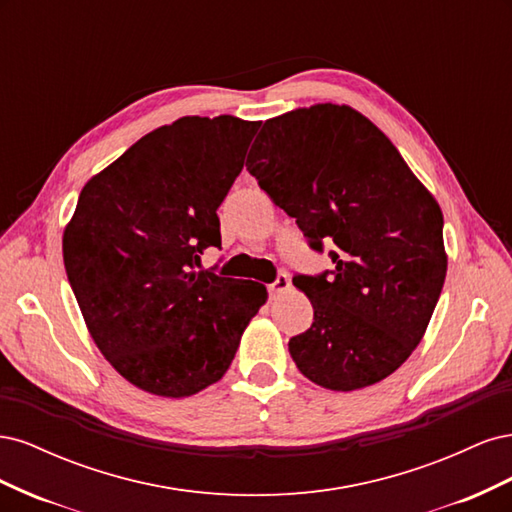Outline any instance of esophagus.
I'll list each match as a JSON object with an SVG mask.
<instances>
[{
	"label": "esophagus",
	"mask_w": 512,
	"mask_h": 512,
	"mask_svg": "<svg viewBox=\"0 0 512 512\" xmlns=\"http://www.w3.org/2000/svg\"><path fill=\"white\" fill-rule=\"evenodd\" d=\"M288 288H290V277H288L286 273H280V275L275 277V282L269 284L271 297H275V294H280V292H284V290H288Z\"/></svg>",
	"instance_id": "1"
}]
</instances>
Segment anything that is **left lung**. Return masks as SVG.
<instances>
[{"label":"left lung","instance_id":"1","mask_svg":"<svg viewBox=\"0 0 512 512\" xmlns=\"http://www.w3.org/2000/svg\"><path fill=\"white\" fill-rule=\"evenodd\" d=\"M247 170L331 271L292 277L314 322L290 337L299 371L331 391L391 376L421 342L446 277L442 211L395 145L350 106L265 121Z\"/></svg>","mask_w":512,"mask_h":512}]
</instances>
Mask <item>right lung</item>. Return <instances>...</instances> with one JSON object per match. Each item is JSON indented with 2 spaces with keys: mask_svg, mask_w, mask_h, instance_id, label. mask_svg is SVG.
Listing matches in <instances>:
<instances>
[{
  "mask_svg": "<svg viewBox=\"0 0 512 512\" xmlns=\"http://www.w3.org/2000/svg\"><path fill=\"white\" fill-rule=\"evenodd\" d=\"M260 121L181 117L89 179L64 232L68 282L96 346L138 389L218 382L267 288L200 269Z\"/></svg>",
  "mask_w": 512,
  "mask_h": 512,
  "instance_id": "1",
  "label": "right lung"
}]
</instances>
